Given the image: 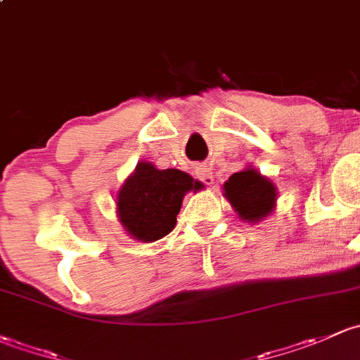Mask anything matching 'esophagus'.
Returning <instances> with one entry per match:
<instances>
[{"label":"esophagus","instance_id":"obj_1","mask_svg":"<svg viewBox=\"0 0 360 360\" xmlns=\"http://www.w3.org/2000/svg\"><path fill=\"white\" fill-rule=\"evenodd\" d=\"M195 176L205 185H213V173H211V169L207 166H198L195 168Z\"/></svg>","mask_w":360,"mask_h":360}]
</instances>
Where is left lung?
Wrapping results in <instances>:
<instances>
[{
    "mask_svg": "<svg viewBox=\"0 0 360 360\" xmlns=\"http://www.w3.org/2000/svg\"><path fill=\"white\" fill-rule=\"evenodd\" d=\"M224 195L229 199L240 220L257 224L269 217L277 201V188L255 168L237 172L224 184Z\"/></svg>",
    "mask_w": 360,
    "mask_h": 360,
    "instance_id": "left-lung-1",
    "label": "left lung"
}]
</instances>
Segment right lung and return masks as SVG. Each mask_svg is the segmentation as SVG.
Here are the masks:
<instances>
[{
	"label": "right lung",
	"mask_w": 360,
	"mask_h": 360,
	"mask_svg": "<svg viewBox=\"0 0 360 360\" xmlns=\"http://www.w3.org/2000/svg\"><path fill=\"white\" fill-rule=\"evenodd\" d=\"M201 187L185 172L142 161L117 192V217L133 239L154 243L175 229L184 195Z\"/></svg>",
	"instance_id": "1"
}]
</instances>
